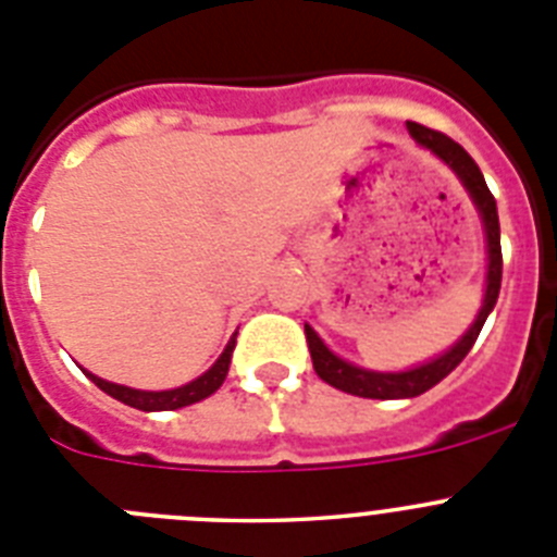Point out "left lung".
<instances>
[{
  "instance_id": "8db88e82",
  "label": "left lung",
  "mask_w": 557,
  "mask_h": 557,
  "mask_svg": "<svg viewBox=\"0 0 557 557\" xmlns=\"http://www.w3.org/2000/svg\"><path fill=\"white\" fill-rule=\"evenodd\" d=\"M412 139L418 145L430 147L437 159L446 161V164L455 170L457 178L462 181V186L469 189L471 200H474L476 211H480L482 223H485V236H488V287H485V301H482L480 314H476L474 326L462 334V339H457L455 346L446 354H441L437 359L426 362V366H418L412 371L401 373H376L366 371V368H357L346 359L334 357L323 339L312 332V326H304L309 343V354H312L314 373L326 382V385L337 387L343 393H351V396L362 398H412L426 393L430 387H435L444 376H449L457 366L462 362V357L471 351L474 339L480 337V329L488 318L491 309L496 307V298H499L502 287V245H499V214H496V200L491 195L488 184L482 178L480 166L474 164L469 152L462 150L455 139H449L446 133L432 131V127L418 125V122H407Z\"/></svg>"
}]
</instances>
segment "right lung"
<instances>
[{
	"label": "right lung",
	"mask_w": 557,
	"mask_h": 557,
	"mask_svg": "<svg viewBox=\"0 0 557 557\" xmlns=\"http://www.w3.org/2000/svg\"><path fill=\"white\" fill-rule=\"evenodd\" d=\"M234 346H236V334L228 339L225 351L220 354L218 362H214V366H211L203 376H198L195 382H189V385H184V387H175V391H159V393L133 391V387L113 385V382H106V379L95 376V373H88V371L86 373H88V379H91V382L100 387V391H106L108 396H113L116 401H122V405H127V407H136V410H145V412L178 410V407L195 405V401H200V398L211 396V393L223 385L225 373H228V366H231V354H234Z\"/></svg>",
	"instance_id": "1"
}]
</instances>
